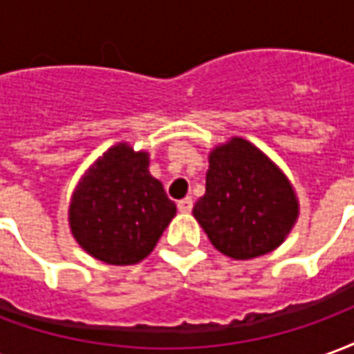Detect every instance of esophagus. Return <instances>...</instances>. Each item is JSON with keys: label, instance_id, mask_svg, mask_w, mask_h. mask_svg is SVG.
I'll return each mask as SVG.
<instances>
[{"label": "esophagus", "instance_id": "1", "mask_svg": "<svg viewBox=\"0 0 354 354\" xmlns=\"http://www.w3.org/2000/svg\"><path fill=\"white\" fill-rule=\"evenodd\" d=\"M193 208V199L192 197H185V199L178 201V210L180 212H184V214H187V212H192Z\"/></svg>", "mask_w": 354, "mask_h": 354}]
</instances>
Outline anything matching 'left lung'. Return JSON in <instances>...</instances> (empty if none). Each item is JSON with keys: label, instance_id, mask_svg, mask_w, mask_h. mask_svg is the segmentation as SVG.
<instances>
[{"label": "left lung", "instance_id": "left-lung-1", "mask_svg": "<svg viewBox=\"0 0 354 354\" xmlns=\"http://www.w3.org/2000/svg\"><path fill=\"white\" fill-rule=\"evenodd\" d=\"M193 216L220 252L250 260L284 241L297 218V201L286 176L258 147L233 138L210 153L207 192Z\"/></svg>", "mask_w": 354, "mask_h": 354}]
</instances>
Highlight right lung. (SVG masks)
<instances>
[{
  "instance_id": "1",
  "label": "right lung",
  "mask_w": 354,
  "mask_h": 354,
  "mask_svg": "<svg viewBox=\"0 0 354 354\" xmlns=\"http://www.w3.org/2000/svg\"><path fill=\"white\" fill-rule=\"evenodd\" d=\"M174 214L176 205L147 170V153H134L127 144H117L77 185L70 225L93 258L132 266L153 250Z\"/></svg>"
}]
</instances>
